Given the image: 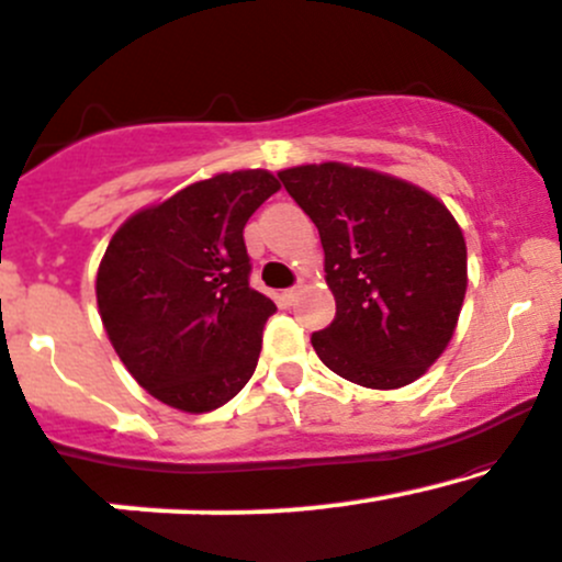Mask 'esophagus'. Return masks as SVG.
Instances as JSON below:
<instances>
[{"mask_svg": "<svg viewBox=\"0 0 562 562\" xmlns=\"http://www.w3.org/2000/svg\"><path fill=\"white\" fill-rule=\"evenodd\" d=\"M297 294H300V286L286 289V292H281V302H283V305H292V302L297 300Z\"/></svg>", "mask_w": 562, "mask_h": 562, "instance_id": "34e87169", "label": "esophagus"}]
</instances>
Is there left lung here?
I'll list each match as a JSON object with an SVG mask.
<instances>
[{
  "mask_svg": "<svg viewBox=\"0 0 562 562\" xmlns=\"http://www.w3.org/2000/svg\"><path fill=\"white\" fill-rule=\"evenodd\" d=\"M279 178L311 214L337 315L313 334L334 374L406 387L449 348L468 292V244L440 199L414 182L342 161Z\"/></svg>",
  "mask_w": 562,
  "mask_h": 562,
  "instance_id": "1",
  "label": "left lung"
}]
</instances>
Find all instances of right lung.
I'll use <instances>...</instances> for the list:
<instances>
[{
  "label": "right lung",
  "mask_w": 562,
  "mask_h": 562,
  "mask_svg": "<svg viewBox=\"0 0 562 562\" xmlns=\"http://www.w3.org/2000/svg\"><path fill=\"white\" fill-rule=\"evenodd\" d=\"M279 188L268 169L212 175L111 236L94 279L100 321L156 401L214 412L255 374L276 305L249 286L244 225Z\"/></svg>",
  "instance_id": "1"
}]
</instances>
